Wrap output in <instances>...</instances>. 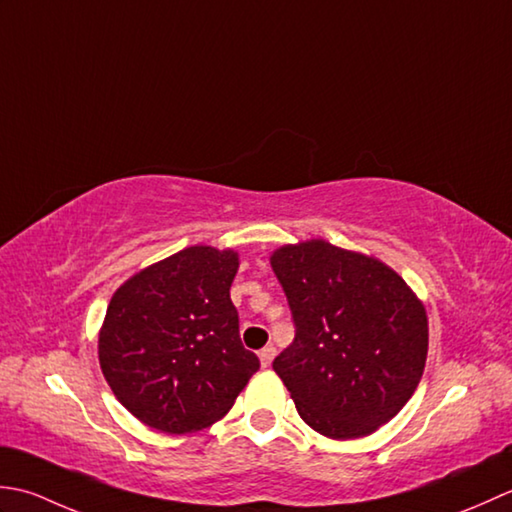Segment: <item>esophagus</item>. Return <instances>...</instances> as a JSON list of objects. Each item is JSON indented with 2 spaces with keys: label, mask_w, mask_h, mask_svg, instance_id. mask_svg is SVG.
Wrapping results in <instances>:
<instances>
[{
  "label": "esophagus",
  "mask_w": 512,
  "mask_h": 512,
  "mask_svg": "<svg viewBox=\"0 0 512 512\" xmlns=\"http://www.w3.org/2000/svg\"><path fill=\"white\" fill-rule=\"evenodd\" d=\"M274 356H276V347H271V344H267L265 349H260V362H263V367H269Z\"/></svg>",
  "instance_id": "1"
}]
</instances>
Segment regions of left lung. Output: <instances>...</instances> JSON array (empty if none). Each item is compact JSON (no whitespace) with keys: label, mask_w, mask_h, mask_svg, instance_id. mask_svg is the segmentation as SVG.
Returning <instances> with one entry per match:
<instances>
[{"label":"left lung","mask_w":512,"mask_h":512,"mask_svg":"<svg viewBox=\"0 0 512 512\" xmlns=\"http://www.w3.org/2000/svg\"><path fill=\"white\" fill-rule=\"evenodd\" d=\"M271 269L296 327L274 371L300 417L331 440L371 435L420 384L424 305L380 260L327 241L280 247Z\"/></svg>","instance_id":"left-lung-1"}]
</instances>
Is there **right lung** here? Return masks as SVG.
I'll list each match as a JSON object with an SVG mask.
<instances>
[{
	"label": "right lung",
	"mask_w": 512,
	"mask_h": 512,
	"mask_svg": "<svg viewBox=\"0 0 512 512\" xmlns=\"http://www.w3.org/2000/svg\"><path fill=\"white\" fill-rule=\"evenodd\" d=\"M236 269L232 249L196 245L114 291L99 362L112 393L143 424L174 435L212 426L260 369L229 298Z\"/></svg>",
	"instance_id": "add662e5"
}]
</instances>
